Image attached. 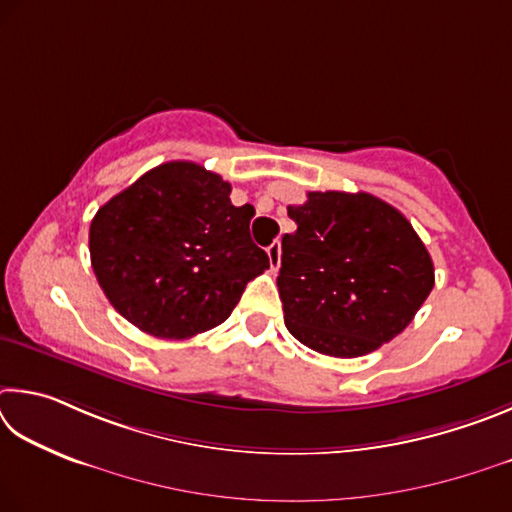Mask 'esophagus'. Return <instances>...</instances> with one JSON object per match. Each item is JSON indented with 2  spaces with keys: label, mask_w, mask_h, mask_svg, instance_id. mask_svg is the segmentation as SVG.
Here are the masks:
<instances>
[{
  "label": "esophagus",
  "mask_w": 512,
  "mask_h": 512,
  "mask_svg": "<svg viewBox=\"0 0 512 512\" xmlns=\"http://www.w3.org/2000/svg\"><path fill=\"white\" fill-rule=\"evenodd\" d=\"M267 256H270L272 270H279V265H281V242L279 240H274L272 245L267 247Z\"/></svg>",
  "instance_id": "obj_1"
}]
</instances>
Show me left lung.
<instances>
[{
    "instance_id": "1",
    "label": "left lung",
    "mask_w": 512,
    "mask_h": 512,
    "mask_svg": "<svg viewBox=\"0 0 512 512\" xmlns=\"http://www.w3.org/2000/svg\"><path fill=\"white\" fill-rule=\"evenodd\" d=\"M276 285L301 344L362 357L405 330L434 288V263L411 222L369 193L312 191L288 206Z\"/></svg>"
}]
</instances>
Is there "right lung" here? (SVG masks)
<instances>
[{"label": "right lung", "mask_w": 512, "mask_h": 512, "mask_svg": "<svg viewBox=\"0 0 512 512\" xmlns=\"http://www.w3.org/2000/svg\"><path fill=\"white\" fill-rule=\"evenodd\" d=\"M193 161L148 170L96 211L89 256L114 310L143 333L188 339L220 326L270 267L249 236L254 206Z\"/></svg>", "instance_id": "add662e5"}]
</instances>
